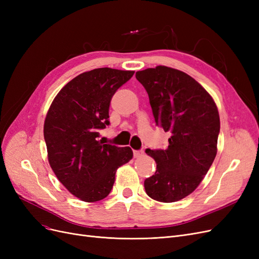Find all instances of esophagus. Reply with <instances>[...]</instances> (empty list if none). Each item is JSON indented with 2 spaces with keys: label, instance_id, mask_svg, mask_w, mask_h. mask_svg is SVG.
<instances>
[{
  "label": "esophagus",
  "instance_id": "esophagus-1",
  "mask_svg": "<svg viewBox=\"0 0 259 259\" xmlns=\"http://www.w3.org/2000/svg\"><path fill=\"white\" fill-rule=\"evenodd\" d=\"M133 153H134L135 158H139L140 155L144 154V150H134V152H133Z\"/></svg>",
  "mask_w": 259,
  "mask_h": 259
}]
</instances>
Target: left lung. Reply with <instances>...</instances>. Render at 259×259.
<instances>
[{"label": "left lung", "instance_id": "1", "mask_svg": "<svg viewBox=\"0 0 259 259\" xmlns=\"http://www.w3.org/2000/svg\"><path fill=\"white\" fill-rule=\"evenodd\" d=\"M148 93L155 124L170 133L166 149H147L155 160L145 190L159 202H176L193 192L217 153L221 121L216 104L193 77L165 66L136 72Z\"/></svg>", "mask_w": 259, "mask_h": 259}]
</instances>
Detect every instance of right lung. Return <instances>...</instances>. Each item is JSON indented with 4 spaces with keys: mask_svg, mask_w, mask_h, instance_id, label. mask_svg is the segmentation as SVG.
Returning <instances> with one entry per match:
<instances>
[{
    "mask_svg": "<svg viewBox=\"0 0 259 259\" xmlns=\"http://www.w3.org/2000/svg\"><path fill=\"white\" fill-rule=\"evenodd\" d=\"M134 71L98 68L81 73L55 97L44 122L49 162L69 192L85 202L110 193L115 171L133 158L130 147L104 144L99 130L109 122L115 92Z\"/></svg>",
    "mask_w": 259,
    "mask_h": 259,
    "instance_id": "right-lung-1",
    "label": "right lung"
}]
</instances>
